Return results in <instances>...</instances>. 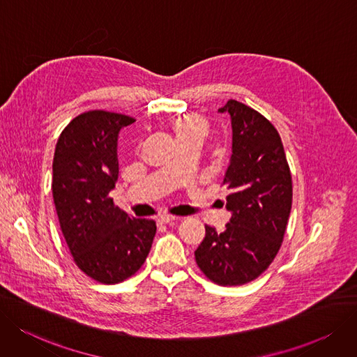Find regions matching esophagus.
<instances>
[{"mask_svg":"<svg viewBox=\"0 0 357 357\" xmlns=\"http://www.w3.org/2000/svg\"><path fill=\"white\" fill-rule=\"evenodd\" d=\"M180 220V217H176V215H168V213H162V215L158 217V221L161 224H168V222H173V221H177Z\"/></svg>","mask_w":357,"mask_h":357,"instance_id":"1","label":"esophagus"}]
</instances>
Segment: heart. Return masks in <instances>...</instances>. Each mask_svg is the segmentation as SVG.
Segmentation results:
<instances>
[{"mask_svg":"<svg viewBox=\"0 0 357 357\" xmlns=\"http://www.w3.org/2000/svg\"><path fill=\"white\" fill-rule=\"evenodd\" d=\"M206 123L196 116H186L180 119L176 123V130H177V137H192V136H199L204 137L206 135Z\"/></svg>","mask_w":357,"mask_h":357,"instance_id":"obj_1","label":"heart"}]
</instances>
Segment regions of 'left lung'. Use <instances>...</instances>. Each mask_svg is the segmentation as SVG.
I'll list each match as a JSON object with an SVG mask.
<instances>
[{
  "mask_svg": "<svg viewBox=\"0 0 357 357\" xmlns=\"http://www.w3.org/2000/svg\"><path fill=\"white\" fill-rule=\"evenodd\" d=\"M218 112L231 121L222 180L231 218L222 233L205 225L195 258L211 281L241 286L258 278L280 250L291 211V174L278 132L258 111L230 99Z\"/></svg>",
  "mask_w": 357,
  "mask_h": 357,
  "instance_id": "left-lung-1",
  "label": "left lung"
}]
</instances>
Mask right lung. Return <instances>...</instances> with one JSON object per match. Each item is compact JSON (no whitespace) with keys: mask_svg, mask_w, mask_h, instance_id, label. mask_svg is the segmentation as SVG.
<instances>
[{"mask_svg":"<svg viewBox=\"0 0 357 357\" xmlns=\"http://www.w3.org/2000/svg\"><path fill=\"white\" fill-rule=\"evenodd\" d=\"M135 121L107 111L80 114L54 153L52 197L63 236L76 265L104 284L132 277L156 233L153 220L132 218L109 197L119 180V133Z\"/></svg>","mask_w":357,"mask_h":357,"instance_id":"right-lung-1","label":"right lung"}]
</instances>
